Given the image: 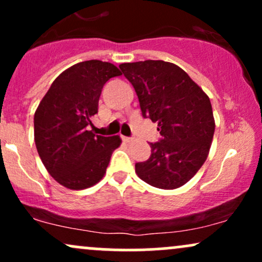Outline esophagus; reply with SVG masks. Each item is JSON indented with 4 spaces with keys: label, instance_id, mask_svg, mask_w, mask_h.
<instances>
[{
    "label": "esophagus",
    "instance_id": "34e87169",
    "mask_svg": "<svg viewBox=\"0 0 262 262\" xmlns=\"http://www.w3.org/2000/svg\"><path fill=\"white\" fill-rule=\"evenodd\" d=\"M123 141H125V143H130L132 140H133V138H129V137H122Z\"/></svg>",
    "mask_w": 262,
    "mask_h": 262
}]
</instances>
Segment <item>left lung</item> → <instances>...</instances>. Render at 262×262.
I'll list each match as a JSON object with an SVG mask.
<instances>
[{"label": "left lung", "instance_id": "1", "mask_svg": "<svg viewBox=\"0 0 262 262\" xmlns=\"http://www.w3.org/2000/svg\"><path fill=\"white\" fill-rule=\"evenodd\" d=\"M139 98L144 118L158 123L161 139L135 172L154 187L175 189L202 167L212 145L214 117L209 97L180 66L162 60L119 65Z\"/></svg>", "mask_w": 262, "mask_h": 262}]
</instances>
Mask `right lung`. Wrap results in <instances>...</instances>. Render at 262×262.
I'll list each match as a JSON object with an SVG mask.
<instances>
[{"label": "right lung", "instance_id": "obj_1", "mask_svg": "<svg viewBox=\"0 0 262 262\" xmlns=\"http://www.w3.org/2000/svg\"><path fill=\"white\" fill-rule=\"evenodd\" d=\"M122 75L111 62L87 60L66 69L54 80L34 113V141L50 176L70 189L100 182L112 152L121 145L118 135L102 137L92 130L103 85Z\"/></svg>", "mask_w": 262, "mask_h": 262}]
</instances>
